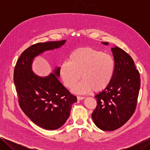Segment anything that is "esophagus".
<instances>
[{"instance_id":"obj_1","label":"esophagus","mask_w":150,"mask_h":150,"mask_svg":"<svg viewBox=\"0 0 150 150\" xmlns=\"http://www.w3.org/2000/svg\"><path fill=\"white\" fill-rule=\"evenodd\" d=\"M85 98L83 97V96H77V99H78V100L81 101V100H83Z\"/></svg>"}]
</instances>
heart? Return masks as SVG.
Wrapping results in <instances>:
<instances>
[{
	"mask_svg": "<svg viewBox=\"0 0 150 150\" xmlns=\"http://www.w3.org/2000/svg\"><path fill=\"white\" fill-rule=\"evenodd\" d=\"M115 63L110 54L91 47L75 50L59 67V74L67 88L78 94L101 92L110 85L115 72Z\"/></svg>",
	"mask_w": 150,
	"mask_h": 150,
	"instance_id": "b5f03b06",
	"label": "heart"
}]
</instances>
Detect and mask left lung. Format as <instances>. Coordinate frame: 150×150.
Here are the masks:
<instances>
[{
    "label": "left lung",
    "instance_id": "8db88e82",
    "mask_svg": "<svg viewBox=\"0 0 150 150\" xmlns=\"http://www.w3.org/2000/svg\"><path fill=\"white\" fill-rule=\"evenodd\" d=\"M111 50L115 63L114 74L110 85L94 96L98 104L91 115L98 128L109 131L120 128L133 115L140 88L139 73L133 59L118 47Z\"/></svg>",
    "mask_w": 150,
    "mask_h": 150
}]
</instances>
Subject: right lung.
<instances>
[{
	"label": "right lung",
	"instance_id": "add662e5",
	"mask_svg": "<svg viewBox=\"0 0 150 150\" xmlns=\"http://www.w3.org/2000/svg\"><path fill=\"white\" fill-rule=\"evenodd\" d=\"M66 42L63 40L31 46L21 54L13 72L22 110L35 125L48 130L57 129L65 123L77 98L59 81L60 67L47 76H39L32 66L36 57L60 48Z\"/></svg>",
	"mask_w": 150,
	"mask_h": 150
}]
</instances>
